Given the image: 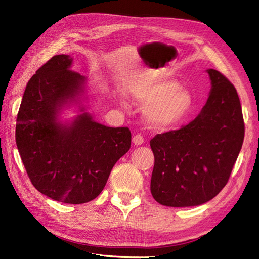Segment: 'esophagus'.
Instances as JSON below:
<instances>
[{
  "mask_svg": "<svg viewBox=\"0 0 259 259\" xmlns=\"http://www.w3.org/2000/svg\"><path fill=\"white\" fill-rule=\"evenodd\" d=\"M132 142H134L135 145H141L144 142V138L141 135H136L132 138Z\"/></svg>",
  "mask_w": 259,
  "mask_h": 259,
  "instance_id": "esophagus-1",
  "label": "esophagus"
}]
</instances>
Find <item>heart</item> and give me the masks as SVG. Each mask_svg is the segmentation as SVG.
Returning <instances> with one entry per match:
<instances>
[{
	"label": "heart",
	"mask_w": 259,
	"mask_h": 259,
	"mask_svg": "<svg viewBox=\"0 0 259 259\" xmlns=\"http://www.w3.org/2000/svg\"><path fill=\"white\" fill-rule=\"evenodd\" d=\"M134 98L142 104H150L146 109L147 119L161 129L178 124L192 106L191 93L177 81L169 79L156 80L138 88Z\"/></svg>",
	"instance_id": "heart-1"
}]
</instances>
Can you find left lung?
<instances>
[{"label":"left lung","instance_id":"left-lung-1","mask_svg":"<svg viewBox=\"0 0 259 259\" xmlns=\"http://www.w3.org/2000/svg\"><path fill=\"white\" fill-rule=\"evenodd\" d=\"M211 89L194 120L151 140L155 201L189 207L210 201L227 184L244 140L238 92L223 73L207 70Z\"/></svg>","mask_w":259,"mask_h":259}]
</instances>
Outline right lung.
<instances>
[{
  "label": "right lung",
  "mask_w": 259,
  "mask_h": 259,
  "mask_svg": "<svg viewBox=\"0 0 259 259\" xmlns=\"http://www.w3.org/2000/svg\"><path fill=\"white\" fill-rule=\"evenodd\" d=\"M69 55H55L28 81L17 114L16 144L33 187L57 202L83 204L104 189L131 145L128 127L112 128L82 113L57 121L62 107L83 91L87 78L70 69Z\"/></svg>",
  "instance_id": "right-lung-1"
}]
</instances>
